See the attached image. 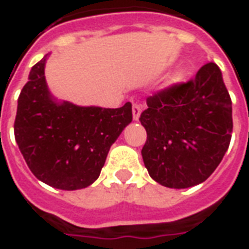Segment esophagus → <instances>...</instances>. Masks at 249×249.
<instances>
[{"label":"esophagus","instance_id":"1","mask_svg":"<svg viewBox=\"0 0 249 249\" xmlns=\"http://www.w3.org/2000/svg\"><path fill=\"white\" fill-rule=\"evenodd\" d=\"M142 112V105L141 103H134L133 105V119L134 121H138L139 116Z\"/></svg>","mask_w":249,"mask_h":249}]
</instances>
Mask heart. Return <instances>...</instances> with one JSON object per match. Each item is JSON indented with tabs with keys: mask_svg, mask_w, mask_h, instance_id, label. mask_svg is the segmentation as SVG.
<instances>
[{
	"mask_svg": "<svg viewBox=\"0 0 249 249\" xmlns=\"http://www.w3.org/2000/svg\"><path fill=\"white\" fill-rule=\"evenodd\" d=\"M186 76V71H185L184 68H177L176 71L173 72L169 75V77L166 79V82H165V87H173V86H176L178 83H181Z\"/></svg>",
	"mask_w": 249,
	"mask_h": 249,
	"instance_id": "b5f03b06",
	"label": "heart"
}]
</instances>
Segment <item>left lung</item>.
<instances>
[{
    "instance_id": "1",
    "label": "left lung",
    "mask_w": 249,
    "mask_h": 249,
    "mask_svg": "<svg viewBox=\"0 0 249 249\" xmlns=\"http://www.w3.org/2000/svg\"><path fill=\"white\" fill-rule=\"evenodd\" d=\"M139 121L147 139L142 158L150 177L173 189L204 182L228 150L232 102L214 63L202 65L195 79L147 98Z\"/></svg>"
}]
</instances>
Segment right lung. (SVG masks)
<instances>
[{"instance_id":"right-lung-1","label":"right lung","mask_w":249,"mask_h":249,"mask_svg":"<svg viewBox=\"0 0 249 249\" xmlns=\"http://www.w3.org/2000/svg\"><path fill=\"white\" fill-rule=\"evenodd\" d=\"M47 56L32 67L21 89L15 138L31 172L52 188L76 190L99 177L111 144L133 121L131 103L121 108L56 102L44 76Z\"/></svg>"}]
</instances>
